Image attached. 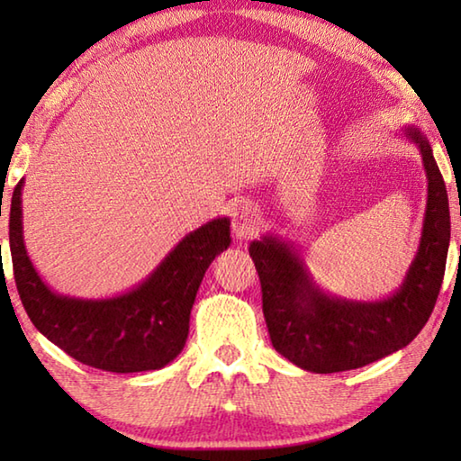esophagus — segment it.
I'll list each match as a JSON object with an SVG mask.
<instances>
[{"label":"esophagus","mask_w":461,"mask_h":461,"mask_svg":"<svg viewBox=\"0 0 461 461\" xmlns=\"http://www.w3.org/2000/svg\"><path fill=\"white\" fill-rule=\"evenodd\" d=\"M262 225V215L254 203H240L233 212V236L238 240H249L258 233Z\"/></svg>","instance_id":"34e87169"}]
</instances>
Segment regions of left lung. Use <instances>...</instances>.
Here are the masks:
<instances>
[{
    "label": "left lung",
    "instance_id": "left-lung-1",
    "mask_svg": "<svg viewBox=\"0 0 461 461\" xmlns=\"http://www.w3.org/2000/svg\"><path fill=\"white\" fill-rule=\"evenodd\" d=\"M402 136L423 158L427 207L419 249L399 291L380 301L339 299L319 288L293 244L272 233L249 244L272 346L303 370H356L399 352L417 338L435 307L449 249L447 191L420 130L404 126Z\"/></svg>",
    "mask_w": 461,
    "mask_h": 461
}]
</instances>
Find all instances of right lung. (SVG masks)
I'll list each match as a JSON object with an SVG mask.
<instances>
[{"mask_svg":"<svg viewBox=\"0 0 461 461\" xmlns=\"http://www.w3.org/2000/svg\"><path fill=\"white\" fill-rule=\"evenodd\" d=\"M22 186L10 205L14 278L30 321L77 362L105 372L160 370L183 352L191 309L209 264L230 246V220L217 217L178 241L167 258L128 293L77 299L54 293L24 244Z\"/></svg>","mask_w":461,"mask_h":461,"instance_id":"right-lung-1","label":"right lung"}]
</instances>
